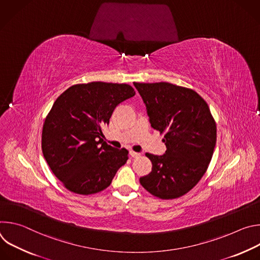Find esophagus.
<instances>
[{"mask_svg": "<svg viewBox=\"0 0 260 260\" xmlns=\"http://www.w3.org/2000/svg\"><path fill=\"white\" fill-rule=\"evenodd\" d=\"M129 154L133 158H139L141 156V153H138V152H135V151H129Z\"/></svg>", "mask_w": 260, "mask_h": 260, "instance_id": "esophagus-1", "label": "esophagus"}]
</instances>
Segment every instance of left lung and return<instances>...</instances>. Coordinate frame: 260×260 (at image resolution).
<instances>
[{
    "label": "left lung",
    "mask_w": 260,
    "mask_h": 260,
    "mask_svg": "<svg viewBox=\"0 0 260 260\" xmlns=\"http://www.w3.org/2000/svg\"><path fill=\"white\" fill-rule=\"evenodd\" d=\"M151 126L165 135L164 155L146 153L152 170L142 186L161 200L190 191L205 175L216 144V122L206 101L194 90L168 82H134Z\"/></svg>",
    "instance_id": "left-lung-1"
}]
</instances>
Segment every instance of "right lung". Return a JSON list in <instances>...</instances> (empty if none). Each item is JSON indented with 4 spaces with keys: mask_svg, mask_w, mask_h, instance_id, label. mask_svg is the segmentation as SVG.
Instances as JSON below:
<instances>
[{
    "mask_svg": "<svg viewBox=\"0 0 260 260\" xmlns=\"http://www.w3.org/2000/svg\"><path fill=\"white\" fill-rule=\"evenodd\" d=\"M136 94L128 84H75L54 102L42 129V152L63 186L77 194L106 189L128 159L102 137L114 109Z\"/></svg>",
    "mask_w": 260,
    "mask_h": 260,
    "instance_id": "right-lung-1",
    "label": "right lung"
}]
</instances>
